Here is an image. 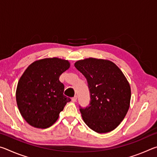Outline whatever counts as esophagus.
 Listing matches in <instances>:
<instances>
[{"mask_svg": "<svg viewBox=\"0 0 157 157\" xmlns=\"http://www.w3.org/2000/svg\"><path fill=\"white\" fill-rule=\"evenodd\" d=\"M77 99H78V96H77V95H75L73 98H72V101L73 102H75L77 101Z\"/></svg>", "mask_w": 157, "mask_h": 157, "instance_id": "1", "label": "esophagus"}]
</instances>
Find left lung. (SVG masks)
Listing matches in <instances>:
<instances>
[{
  "mask_svg": "<svg viewBox=\"0 0 157 157\" xmlns=\"http://www.w3.org/2000/svg\"><path fill=\"white\" fill-rule=\"evenodd\" d=\"M75 67L86 78L90 93L88 107L79 106L84 123L98 133L112 131L128 111L129 82L121 69L109 60L89 58L78 61Z\"/></svg>",
  "mask_w": 157,
  "mask_h": 157,
  "instance_id": "obj_1",
  "label": "left lung"
}]
</instances>
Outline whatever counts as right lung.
<instances>
[{
  "label": "right lung",
  "instance_id": "right-lung-1",
  "mask_svg": "<svg viewBox=\"0 0 157 157\" xmlns=\"http://www.w3.org/2000/svg\"><path fill=\"white\" fill-rule=\"evenodd\" d=\"M70 67L67 60L47 58L28 66L18 82L16 98L23 118L36 128L54 124L71 98L63 95L59 77Z\"/></svg>",
  "mask_w": 157,
  "mask_h": 157
}]
</instances>
